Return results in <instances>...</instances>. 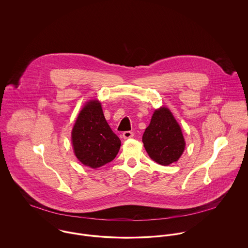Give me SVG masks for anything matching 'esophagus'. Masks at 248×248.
<instances>
[{
	"instance_id": "obj_1",
	"label": "esophagus",
	"mask_w": 248,
	"mask_h": 248,
	"mask_svg": "<svg viewBox=\"0 0 248 248\" xmlns=\"http://www.w3.org/2000/svg\"><path fill=\"white\" fill-rule=\"evenodd\" d=\"M122 136H123V139H124V140H129V139L134 138V133H133V132H130V131H127V132H124Z\"/></svg>"
}]
</instances>
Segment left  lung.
<instances>
[{
    "label": "left lung",
    "mask_w": 248,
    "mask_h": 248,
    "mask_svg": "<svg viewBox=\"0 0 248 248\" xmlns=\"http://www.w3.org/2000/svg\"><path fill=\"white\" fill-rule=\"evenodd\" d=\"M142 142L151 159L163 166L177 162L186 146L181 127L165 106L155 109Z\"/></svg>",
    "instance_id": "1"
}]
</instances>
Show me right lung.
<instances>
[{
  "label": "right lung",
  "instance_id": "add662e5",
  "mask_svg": "<svg viewBox=\"0 0 248 248\" xmlns=\"http://www.w3.org/2000/svg\"><path fill=\"white\" fill-rule=\"evenodd\" d=\"M71 144L77 159L93 169L110 162L118 154L121 141L107 123L99 100H89L79 111Z\"/></svg>",
  "mask_w": 248,
  "mask_h": 248
}]
</instances>
